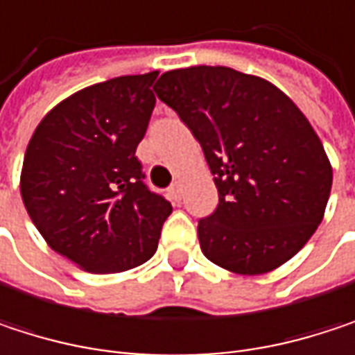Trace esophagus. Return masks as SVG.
I'll return each instance as SVG.
<instances>
[{"instance_id":"1","label":"esophagus","mask_w":355,"mask_h":355,"mask_svg":"<svg viewBox=\"0 0 355 355\" xmlns=\"http://www.w3.org/2000/svg\"><path fill=\"white\" fill-rule=\"evenodd\" d=\"M180 195H182V187H180V182H175V184H171V187H168V197H171L173 201H178V199H180Z\"/></svg>"}]
</instances>
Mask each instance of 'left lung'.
Returning a JSON list of instances; mask_svg holds the SVG:
<instances>
[{
	"mask_svg": "<svg viewBox=\"0 0 355 355\" xmlns=\"http://www.w3.org/2000/svg\"><path fill=\"white\" fill-rule=\"evenodd\" d=\"M201 144L218 207L199 220L203 254L241 275L290 261L322 220L333 171L309 119L279 88L230 67L173 69L154 86Z\"/></svg>",
	"mask_w": 355,
	"mask_h": 355,
	"instance_id": "1",
	"label": "left lung"
}]
</instances>
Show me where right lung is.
<instances>
[{
    "mask_svg": "<svg viewBox=\"0 0 355 355\" xmlns=\"http://www.w3.org/2000/svg\"><path fill=\"white\" fill-rule=\"evenodd\" d=\"M158 71L121 76L59 103L33 133L20 177L24 207L46 245L92 273L146 263L173 205L144 182L135 156Z\"/></svg>",
    "mask_w": 355,
    "mask_h": 355,
    "instance_id": "add662e5",
    "label": "right lung"
}]
</instances>
